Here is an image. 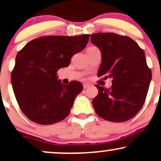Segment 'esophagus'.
<instances>
[{
    "label": "esophagus",
    "mask_w": 161,
    "mask_h": 161,
    "mask_svg": "<svg viewBox=\"0 0 161 161\" xmlns=\"http://www.w3.org/2000/svg\"><path fill=\"white\" fill-rule=\"evenodd\" d=\"M89 86H90V85L88 84V83H84V84H83V88L84 89L88 88V87H89Z\"/></svg>",
    "instance_id": "obj_1"
}]
</instances>
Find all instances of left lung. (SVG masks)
Listing matches in <instances>:
<instances>
[{
    "instance_id": "8db88e82",
    "label": "left lung",
    "mask_w": 161,
    "mask_h": 161,
    "mask_svg": "<svg viewBox=\"0 0 161 161\" xmlns=\"http://www.w3.org/2000/svg\"><path fill=\"white\" fill-rule=\"evenodd\" d=\"M101 52L97 77L112 79L111 88L95 85L92 100L96 113L112 122H124L136 115L144 103L152 79L143 50L132 39L115 33L91 35Z\"/></svg>"
}]
</instances>
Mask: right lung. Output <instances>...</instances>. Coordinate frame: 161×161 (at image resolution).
Here are the masks:
<instances>
[{
    "mask_svg": "<svg viewBox=\"0 0 161 161\" xmlns=\"http://www.w3.org/2000/svg\"><path fill=\"white\" fill-rule=\"evenodd\" d=\"M89 38V35L43 36L30 41L17 54L12 86L20 108L30 120L50 125L69 115L83 87L78 81L63 84L57 72L69 66Z\"/></svg>",
    "mask_w": 161,
    "mask_h": 161,
    "instance_id": "1",
    "label": "right lung"
}]
</instances>
